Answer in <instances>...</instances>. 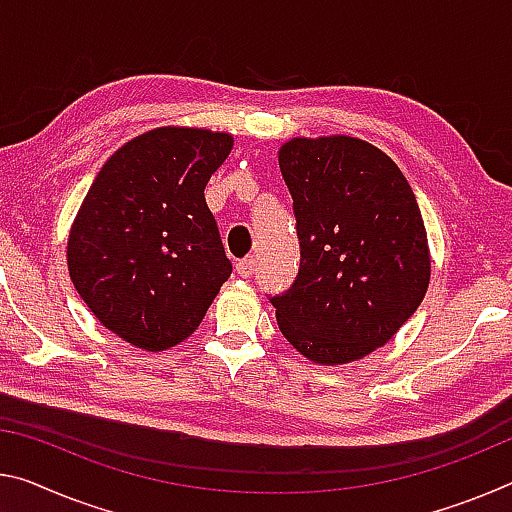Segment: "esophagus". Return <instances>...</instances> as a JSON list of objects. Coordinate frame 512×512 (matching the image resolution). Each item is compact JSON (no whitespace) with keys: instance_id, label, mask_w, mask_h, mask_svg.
Segmentation results:
<instances>
[{"instance_id":"esophagus-1","label":"esophagus","mask_w":512,"mask_h":512,"mask_svg":"<svg viewBox=\"0 0 512 512\" xmlns=\"http://www.w3.org/2000/svg\"><path fill=\"white\" fill-rule=\"evenodd\" d=\"M257 271V259L253 257H246V259H239L237 262V273L241 275V278H250Z\"/></svg>"}]
</instances>
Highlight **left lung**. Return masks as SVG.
Instances as JSON below:
<instances>
[{
  "instance_id": "8db88e82",
  "label": "left lung",
  "mask_w": 512,
  "mask_h": 512,
  "mask_svg": "<svg viewBox=\"0 0 512 512\" xmlns=\"http://www.w3.org/2000/svg\"><path fill=\"white\" fill-rule=\"evenodd\" d=\"M294 198L298 278L273 296L280 332L316 364H346L385 346L431 282L415 193L383 150L355 136H296L280 145Z\"/></svg>"
}]
</instances>
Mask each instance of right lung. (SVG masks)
Returning a JSON list of instances; mask_svg holds the SVG:
<instances>
[{
  "instance_id": "1",
  "label": "right lung",
  "mask_w": 512,
  "mask_h": 512,
  "mask_svg": "<svg viewBox=\"0 0 512 512\" xmlns=\"http://www.w3.org/2000/svg\"><path fill=\"white\" fill-rule=\"evenodd\" d=\"M234 139L157 127L107 159L68 234V271L95 319L143 351L191 337L232 264L205 186Z\"/></svg>"
}]
</instances>
